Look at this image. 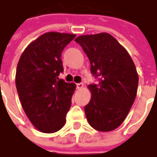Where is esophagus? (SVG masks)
<instances>
[{"label": "esophagus", "instance_id": "34e87169", "mask_svg": "<svg viewBox=\"0 0 157 157\" xmlns=\"http://www.w3.org/2000/svg\"><path fill=\"white\" fill-rule=\"evenodd\" d=\"M83 88V84L82 83H78L77 84V89H81Z\"/></svg>", "mask_w": 157, "mask_h": 157}]
</instances>
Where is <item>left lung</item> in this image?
<instances>
[{
    "instance_id": "1",
    "label": "left lung",
    "mask_w": 157,
    "mask_h": 157,
    "mask_svg": "<svg viewBox=\"0 0 157 157\" xmlns=\"http://www.w3.org/2000/svg\"><path fill=\"white\" fill-rule=\"evenodd\" d=\"M89 59L99 83L88 85L91 98L85 107L89 125L98 131L118 128L127 117L137 92L138 74L130 55L112 35L102 32L75 40Z\"/></svg>"
}]
</instances>
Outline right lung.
Here are the masks:
<instances>
[{
	"mask_svg": "<svg viewBox=\"0 0 157 157\" xmlns=\"http://www.w3.org/2000/svg\"><path fill=\"white\" fill-rule=\"evenodd\" d=\"M75 34L47 32L30 42L16 69V88L31 124L42 133L63 128L75 91L74 83L58 77L63 72L61 53Z\"/></svg>",
	"mask_w": 157,
	"mask_h": 157,
	"instance_id": "obj_1",
	"label": "right lung"
}]
</instances>
